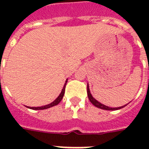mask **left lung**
<instances>
[{
    "label": "left lung",
    "instance_id": "left-lung-1",
    "mask_svg": "<svg viewBox=\"0 0 149 149\" xmlns=\"http://www.w3.org/2000/svg\"><path fill=\"white\" fill-rule=\"evenodd\" d=\"M87 95H88V98L89 100H90V101H91L94 106L98 107V108L104 109V110H107V111H115V110H119V109L123 108L124 107H125L127 105V104H126V105H124V106L122 107H110L106 106V105H104V104H102L101 103H100V102H98L97 100L94 99L93 96L91 95L88 84H87Z\"/></svg>",
    "mask_w": 149,
    "mask_h": 149
}]
</instances>
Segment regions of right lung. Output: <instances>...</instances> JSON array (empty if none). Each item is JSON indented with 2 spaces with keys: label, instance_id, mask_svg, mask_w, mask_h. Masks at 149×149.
<instances>
[{
  "label": "right lung",
  "instance_id": "1",
  "mask_svg": "<svg viewBox=\"0 0 149 149\" xmlns=\"http://www.w3.org/2000/svg\"><path fill=\"white\" fill-rule=\"evenodd\" d=\"M67 80L68 79H66V80H65V84H64V86H63V90H62V91H61L60 94L58 95V97L56 98V99L53 102H52L51 104H47V105H45V106L37 107H28L30 109H32V110H44V109L49 108V107H53V106H56V105H57V104H59V102L62 100V99H63V96H64V93H65V85H66V83H67Z\"/></svg>",
  "mask_w": 149,
  "mask_h": 149
}]
</instances>
